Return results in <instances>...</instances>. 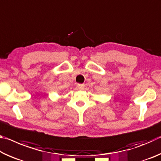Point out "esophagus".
<instances>
[{"label":"esophagus","mask_w":161,"mask_h":161,"mask_svg":"<svg viewBox=\"0 0 161 161\" xmlns=\"http://www.w3.org/2000/svg\"><path fill=\"white\" fill-rule=\"evenodd\" d=\"M77 88H78V89H80V90H83V89H84V85L82 84H78Z\"/></svg>","instance_id":"34e87169"}]
</instances>
